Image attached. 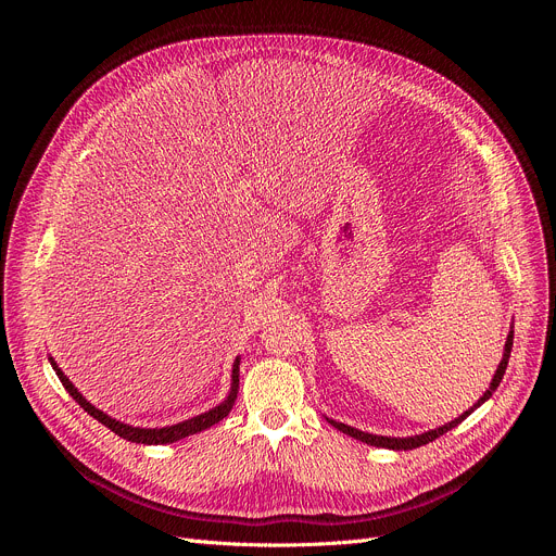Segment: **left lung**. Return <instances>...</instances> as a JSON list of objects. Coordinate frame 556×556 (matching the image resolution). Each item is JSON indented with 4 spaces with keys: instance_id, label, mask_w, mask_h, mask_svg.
<instances>
[{
    "instance_id": "8db88e82",
    "label": "left lung",
    "mask_w": 556,
    "mask_h": 556,
    "mask_svg": "<svg viewBox=\"0 0 556 556\" xmlns=\"http://www.w3.org/2000/svg\"><path fill=\"white\" fill-rule=\"evenodd\" d=\"M511 344H514V331H509V336H507V342H505V354H503V361H501V365H498V369H495V376H493V381H491V386H489V390L484 392V396L471 407L469 413H464L462 417H457L455 421H451V424H446V426H442V428H434V430H428V432H421V434H415V437H381V434H369V432H363V430H356V428H352V426H344V424H340V421H331L338 430H342L344 434H349V437H354V440H361V442H365V444H371V446H381V448H392V451H413V448H419V446H424V444H428V442H432V440H437V437H442L444 432H448L451 428H455L457 424H462L466 417H469L478 405H482L495 390H498V386H501V381H503V376H505V369H507V363H509V356H511Z\"/></svg>"
}]
</instances>
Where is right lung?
Here are the masks:
<instances>
[{
	"label": "right lung",
	"instance_id": "obj_1",
	"mask_svg": "<svg viewBox=\"0 0 556 556\" xmlns=\"http://www.w3.org/2000/svg\"><path fill=\"white\" fill-rule=\"evenodd\" d=\"M49 361H51V367H53V371L58 374V378H61V383L65 386V390L72 394V399L83 407V410H85L87 415L94 417V419L101 421L103 426H108L114 434L124 437L126 442H135V444H173V442L182 440V437H189V434H195V432H200V430H204V428H210V426L218 424L220 419H225V417L229 415L231 405H233V399H237V392H239V358H237V363H233V369H231V392H229L227 401H223L220 405L212 407L210 413L198 415V417L187 419V421H182V424L166 426V428H135V426L122 424V421H116V419L103 415L101 410H97V407H94L92 403H87V401L83 399V394L72 386L70 378H67L61 369H58L55 361H53V358H49Z\"/></svg>",
	"mask_w": 556,
	"mask_h": 556
}]
</instances>
